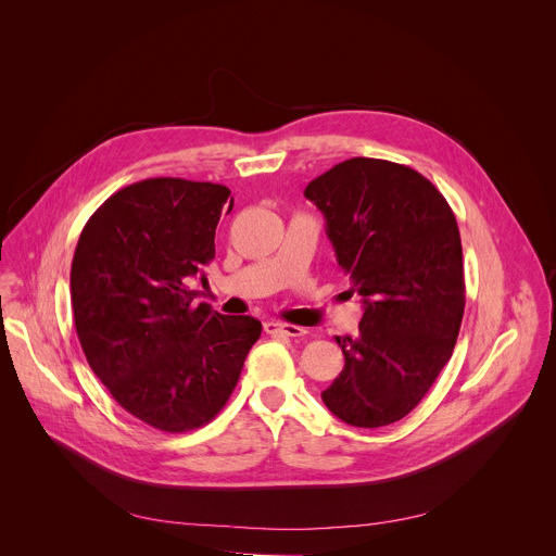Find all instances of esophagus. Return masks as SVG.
Instances as JSON below:
<instances>
[{
	"label": "esophagus",
	"mask_w": 556,
	"mask_h": 556,
	"mask_svg": "<svg viewBox=\"0 0 556 556\" xmlns=\"http://www.w3.org/2000/svg\"><path fill=\"white\" fill-rule=\"evenodd\" d=\"M265 331L274 333V336H289V338H300L306 336V329L300 325H291V323H280V320H267L265 323Z\"/></svg>",
	"instance_id": "1"
}]
</instances>
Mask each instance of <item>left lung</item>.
Listing matches in <instances>:
<instances>
[{"instance_id":"left-lung-1","label":"left lung","mask_w":556,"mask_h":556,"mask_svg":"<svg viewBox=\"0 0 556 556\" xmlns=\"http://www.w3.org/2000/svg\"><path fill=\"white\" fill-rule=\"evenodd\" d=\"M353 291L364 298L355 338L336 342L344 370L320 394L349 426L381 428L408 415L450 362L465 315L456 216L410 166L351 159L306 190Z\"/></svg>"}]
</instances>
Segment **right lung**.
Here are the masks:
<instances>
[{
  "instance_id": "add662e5",
  "label": "right lung",
  "mask_w": 556,
  "mask_h": 556,
  "mask_svg": "<svg viewBox=\"0 0 556 556\" xmlns=\"http://www.w3.org/2000/svg\"><path fill=\"white\" fill-rule=\"evenodd\" d=\"M231 190L152 177L111 194L80 231L71 302L96 377L137 419L162 432L210 424L238 386L261 336L252 317L194 304L188 278L216 254Z\"/></svg>"
}]
</instances>
